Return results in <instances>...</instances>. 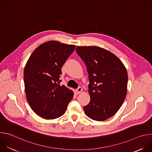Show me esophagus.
<instances>
[{
	"mask_svg": "<svg viewBox=\"0 0 152 152\" xmlns=\"http://www.w3.org/2000/svg\"><path fill=\"white\" fill-rule=\"evenodd\" d=\"M83 91V90L81 87H79L76 90V93L77 94H79L80 93H82Z\"/></svg>",
	"mask_w": 152,
	"mask_h": 152,
	"instance_id": "1",
	"label": "esophagus"
}]
</instances>
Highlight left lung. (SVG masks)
<instances>
[{"mask_svg": "<svg viewBox=\"0 0 152 152\" xmlns=\"http://www.w3.org/2000/svg\"><path fill=\"white\" fill-rule=\"evenodd\" d=\"M76 51L88 73L90 102L83 107L86 115L99 121L110 118L118 111L127 94L128 75L121 60L98 46H77Z\"/></svg>", "mask_w": 152, "mask_h": 152, "instance_id": "left-lung-1", "label": "left lung"}]
</instances>
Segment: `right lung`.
I'll use <instances>...</instances> for the list:
<instances>
[{
    "label": "right lung",
    "mask_w": 152,
    "mask_h": 152,
    "mask_svg": "<svg viewBox=\"0 0 152 152\" xmlns=\"http://www.w3.org/2000/svg\"><path fill=\"white\" fill-rule=\"evenodd\" d=\"M75 45L49 41L37 48L24 69L26 99L33 111L45 119H55L66 112L74 93L59 84L61 69Z\"/></svg>",
    "instance_id": "obj_1"
}]
</instances>
